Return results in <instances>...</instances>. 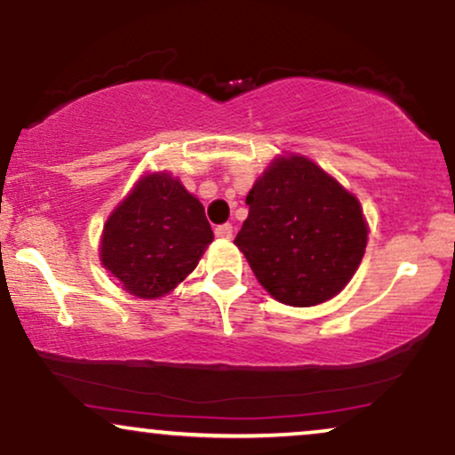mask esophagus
Here are the masks:
<instances>
[{"mask_svg":"<svg viewBox=\"0 0 455 455\" xmlns=\"http://www.w3.org/2000/svg\"><path fill=\"white\" fill-rule=\"evenodd\" d=\"M216 235H218V237H222V239H231L233 237V224H228V222L218 224Z\"/></svg>","mask_w":455,"mask_h":455,"instance_id":"obj_1","label":"esophagus"}]
</instances>
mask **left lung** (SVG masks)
I'll return each instance as SVG.
<instances>
[{
  "mask_svg": "<svg viewBox=\"0 0 455 455\" xmlns=\"http://www.w3.org/2000/svg\"><path fill=\"white\" fill-rule=\"evenodd\" d=\"M235 243L275 299L316 306L357 271L368 242L362 207L312 160L278 158L245 196Z\"/></svg>",
  "mask_w": 455,
  "mask_h": 455,
  "instance_id": "1",
  "label": "left lung"
}]
</instances>
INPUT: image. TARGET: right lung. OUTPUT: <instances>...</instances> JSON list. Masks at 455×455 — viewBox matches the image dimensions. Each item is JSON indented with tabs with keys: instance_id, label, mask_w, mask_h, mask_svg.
Masks as SVG:
<instances>
[{
	"instance_id": "right-lung-1",
	"label": "right lung",
	"mask_w": 455,
	"mask_h": 455,
	"mask_svg": "<svg viewBox=\"0 0 455 455\" xmlns=\"http://www.w3.org/2000/svg\"><path fill=\"white\" fill-rule=\"evenodd\" d=\"M213 242L205 210L180 180L148 175L104 224L102 265L128 293L156 299L175 289Z\"/></svg>"
}]
</instances>
